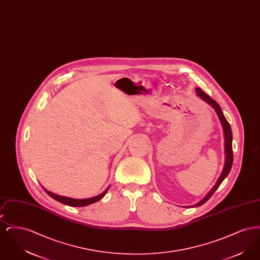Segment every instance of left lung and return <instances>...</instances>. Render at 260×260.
Instances as JSON below:
<instances>
[{
	"instance_id": "8db88e82",
	"label": "left lung",
	"mask_w": 260,
	"mask_h": 260,
	"mask_svg": "<svg viewBox=\"0 0 260 260\" xmlns=\"http://www.w3.org/2000/svg\"><path fill=\"white\" fill-rule=\"evenodd\" d=\"M196 93L198 95L200 99H202L203 101H205L206 103H208L209 105H210L214 111L216 112L219 120H220V123L223 127V134H224V152H225V162H224V168H223L222 172L221 174L219 175L217 181L215 182L214 186L211 188L210 192L202 199L199 203L191 206L192 208H195V207H199V206H202L204 205L209 199L213 195V193L216 191V189L219 187V185L222 183L223 180L227 177V175L230 173L231 171V168H232V165H233V149H232V139H233V136H232V131H231V126L228 123V121L226 120L225 116L223 115L222 110L220 108V106L218 105V103H216L215 100L210 98V95H208L207 93H205L200 87H196Z\"/></svg>"
}]
</instances>
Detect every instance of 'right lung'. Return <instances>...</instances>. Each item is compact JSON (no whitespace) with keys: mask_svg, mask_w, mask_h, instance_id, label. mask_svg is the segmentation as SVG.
Listing matches in <instances>:
<instances>
[{"mask_svg":"<svg viewBox=\"0 0 260 260\" xmlns=\"http://www.w3.org/2000/svg\"><path fill=\"white\" fill-rule=\"evenodd\" d=\"M43 188L45 189L46 193L49 194V196H50L51 198L56 200L57 202L62 203L64 205H67V206H70V207H86V206H88L90 204L96 203V202H99L100 199L103 198L105 196V194L107 193L108 189L110 188V186L103 193H101L100 195H99V196L87 199H74L70 198V197H65V196H60V195H57L55 193H52V192H50L49 190H47L45 187H43Z\"/></svg>","mask_w":260,"mask_h":260,"instance_id":"right-lung-1","label":"right lung"}]
</instances>
